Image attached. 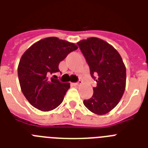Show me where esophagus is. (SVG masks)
Here are the masks:
<instances>
[{
    "label": "esophagus",
    "instance_id": "1",
    "mask_svg": "<svg viewBox=\"0 0 148 148\" xmlns=\"http://www.w3.org/2000/svg\"><path fill=\"white\" fill-rule=\"evenodd\" d=\"M82 83H83V81H79L78 82H77V83H74L73 84H74V86H77V87H78V86H81V84H82Z\"/></svg>",
    "mask_w": 148,
    "mask_h": 148
}]
</instances>
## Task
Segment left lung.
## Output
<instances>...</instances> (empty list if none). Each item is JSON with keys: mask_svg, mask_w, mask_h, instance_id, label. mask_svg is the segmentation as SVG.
<instances>
[{"mask_svg": "<svg viewBox=\"0 0 148 148\" xmlns=\"http://www.w3.org/2000/svg\"><path fill=\"white\" fill-rule=\"evenodd\" d=\"M97 82L93 96L84 101L88 110L96 114L110 112L117 105L126 87V67L120 53L108 42L90 38L77 43Z\"/></svg>", "mask_w": 148, "mask_h": 148, "instance_id": "obj_1", "label": "left lung"}]
</instances>
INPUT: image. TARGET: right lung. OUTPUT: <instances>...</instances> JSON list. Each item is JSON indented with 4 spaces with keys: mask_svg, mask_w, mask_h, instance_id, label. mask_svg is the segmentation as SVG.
<instances>
[{
    "mask_svg": "<svg viewBox=\"0 0 148 148\" xmlns=\"http://www.w3.org/2000/svg\"><path fill=\"white\" fill-rule=\"evenodd\" d=\"M77 49L74 43L51 37L34 43L21 56L17 67L20 86L33 107L50 111L62 103L70 84L50 76L60 71V61Z\"/></svg>",
    "mask_w": 148,
    "mask_h": 148,
    "instance_id": "1",
    "label": "right lung"
}]
</instances>
